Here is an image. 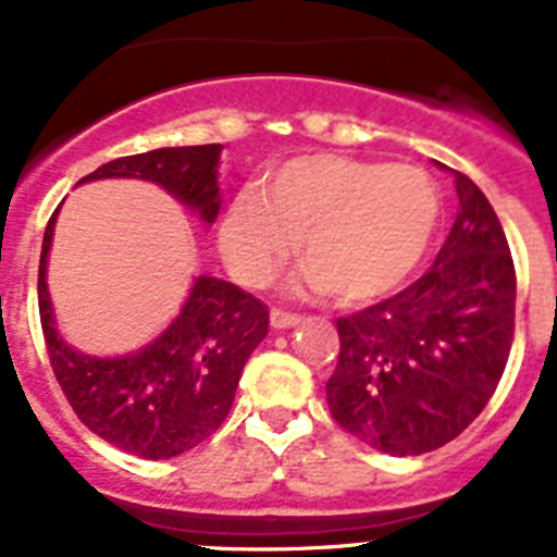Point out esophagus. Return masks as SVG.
<instances>
[{"instance_id": "esophagus-1", "label": "esophagus", "mask_w": 557, "mask_h": 557, "mask_svg": "<svg viewBox=\"0 0 557 557\" xmlns=\"http://www.w3.org/2000/svg\"><path fill=\"white\" fill-rule=\"evenodd\" d=\"M301 323V314H293V312H284V309H273L270 312V326L273 329H293Z\"/></svg>"}]
</instances>
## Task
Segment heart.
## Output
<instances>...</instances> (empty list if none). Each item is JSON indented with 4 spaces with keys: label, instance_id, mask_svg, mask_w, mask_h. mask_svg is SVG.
Returning a JSON list of instances; mask_svg holds the SVG:
<instances>
[{
    "label": "heart",
    "instance_id": "b5f03b06",
    "mask_svg": "<svg viewBox=\"0 0 557 557\" xmlns=\"http://www.w3.org/2000/svg\"><path fill=\"white\" fill-rule=\"evenodd\" d=\"M437 191L421 166L348 156H301L231 200L220 248L239 282L262 287L295 250L304 287L339 304H368L396 289L430 248Z\"/></svg>",
    "mask_w": 557,
    "mask_h": 557
}]
</instances>
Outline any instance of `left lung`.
Masks as SVG:
<instances>
[{"mask_svg":"<svg viewBox=\"0 0 557 557\" xmlns=\"http://www.w3.org/2000/svg\"><path fill=\"white\" fill-rule=\"evenodd\" d=\"M451 175L457 218L435 264L401 293L337 321L329 412L387 455L455 441L494 396L513 343L508 239L480 186Z\"/></svg>","mask_w":557,"mask_h":557,"instance_id":"obj_1","label":"left lung"}]
</instances>
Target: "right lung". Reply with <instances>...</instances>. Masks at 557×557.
Wrapping results in <instances>:
<instances>
[{
    "mask_svg": "<svg viewBox=\"0 0 557 557\" xmlns=\"http://www.w3.org/2000/svg\"><path fill=\"white\" fill-rule=\"evenodd\" d=\"M220 150L223 145L161 147L108 161L81 184L100 178L152 181L209 225L223 203ZM55 218L58 209L44 231L38 312L49 366L72 410L102 441L147 460H166L203 444L228 416L245 362L268 334V307L236 284L198 275L178 318L141 351L125 357L75 351L58 334L47 289Z\"/></svg>",
    "mask_w": 557,
    "mask_h": 557,
    "instance_id": "add662e5",
    "label": "right lung"
}]
</instances>
